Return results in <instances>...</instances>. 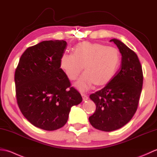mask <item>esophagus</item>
<instances>
[{"mask_svg":"<svg viewBox=\"0 0 157 157\" xmlns=\"http://www.w3.org/2000/svg\"><path fill=\"white\" fill-rule=\"evenodd\" d=\"M82 96L83 101H87V100L88 99V96H86V94H82Z\"/></svg>","mask_w":157,"mask_h":157,"instance_id":"34e87169","label":"esophagus"}]
</instances>
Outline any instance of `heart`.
I'll return each mask as SVG.
<instances>
[{
  "label": "heart",
  "mask_w": 157,
  "mask_h": 157,
  "mask_svg": "<svg viewBox=\"0 0 157 157\" xmlns=\"http://www.w3.org/2000/svg\"><path fill=\"white\" fill-rule=\"evenodd\" d=\"M121 54L117 48L90 42H82L74 48L73 54L63 53L60 67L70 80H74L84 67V73L75 83L81 91L94 84L102 86L109 84L117 72Z\"/></svg>",
  "instance_id": "1"
}]
</instances>
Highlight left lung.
<instances>
[{
    "label": "left lung",
    "mask_w": 157,
    "mask_h": 157,
    "mask_svg": "<svg viewBox=\"0 0 157 157\" xmlns=\"http://www.w3.org/2000/svg\"><path fill=\"white\" fill-rule=\"evenodd\" d=\"M121 54L119 71L104 88L90 96L96 111L89 117L94 128L111 132L126 125L137 110L142 84L143 73L137 55L124 43L111 39Z\"/></svg>",
    "instance_id": "8db88e82"
}]
</instances>
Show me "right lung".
<instances>
[{"instance_id":"obj_1","label":"right lung","mask_w":157,"mask_h":157,"mask_svg":"<svg viewBox=\"0 0 157 157\" xmlns=\"http://www.w3.org/2000/svg\"><path fill=\"white\" fill-rule=\"evenodd\" d=\"M64 40H46L23 53L15 73L20 111L33 125L47 131L64 126L70 109L82 101L78 90L60 68ZM70 88L69 89L68 88Z\"/></svg>"}]
</instances>
